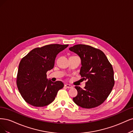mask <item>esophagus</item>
Segmentation results:
<instances>
[{
    "label": "esophagus",
    "instance_id": "esophagus-1",
    "mask_svg": "<svg viewBox=\"0 0 133 133\" xmlns=\"http://www.w3.org/2000/svg\"><path fill=\"white\" fill-rule=\"evenodd\" d=\"M65 86L66 87L68 88H72L73 87V86H72V85L69 84H66L65 85Z\"/></svg>",
    "mask_w": 133,
    "mask_h": 133
}]
</instances>
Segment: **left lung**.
I'll return each instance as SVG.
<instances>
[{
    "label": "left lung",
    "instance_id": "left-lung-1",
    "mask_svg": "<svg viewBox=\"0 0 133 133\" xmlns=\"http://www.w3.org/2000/svg\"><path fill=\"white\" fill-rule=\"evenodd\" d=\"M81 60L79 74L87 80L84 89L76 86L78 94L73 98L75 103L83 108H92L103 103L114 85L112 66L105 54L99 49L85 45L69 48Z\"/></svg>",
    "mask_w": 133,
    "mask_h": 133
}]
</instances>
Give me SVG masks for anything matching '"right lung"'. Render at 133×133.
Here are the masks:
<instances>
[{"label":"right lung","instance_id":"add662e5","mask_svg":"<svg viewBox=\"0 0 133 133\" xmlns=\"http://www.w3.org/2000/svg\"><path fill=\"white\" fill-rule=\"evenodd\" d=\"M68 45L51 44L35 48L23 57L19 63L16 84L23 99L35 107H44L55 99L64 84L47 79L46 73L52 69L57 55Z\"/></svg>","mask_w":133,"mask_h":133}]
</instances>
